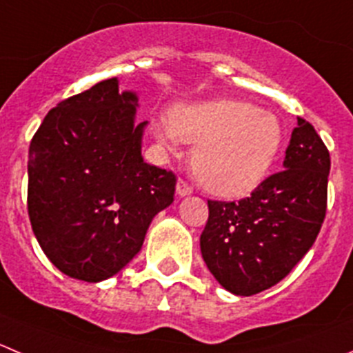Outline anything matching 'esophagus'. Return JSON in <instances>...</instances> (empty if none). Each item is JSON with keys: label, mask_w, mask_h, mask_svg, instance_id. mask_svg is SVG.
Here are the masks:
<instances>
[{"label": "esophagus", "mask_w": 353, "mask_h": 353, "mask_svg": "<svg viewBox=\"0 0 353 353\" xmlns=\"http://www.w3.org/2000/svg\"><path fill=\"white\" fill-rule=\"evenodd\" d=\"M176 194H179L180 197L190 196V194H192V187H190L183 179H179V182H176Z\"/></svg>", "instance_id": "34e87169"}]
</instances>
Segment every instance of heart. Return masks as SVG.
I'll return each instance as SVG.
<instances>
[{"instance_id": "1", "label": "heart", "mask_w": 353, "mask_h": 353, "mask_svg": "<svg viewBox=\"0 0 353 353\" xmlns=\"http://www.w3.org/2000/svg\"><path fill=\"white\" fill-rule=\"evenodd\" d=\"M166 149L196 143L190 164L197 180L221 197H239L256 189L283 147L277 116L243 100H208L174 107L171 117L154 124Z\"/></svg>"}]
</instances>
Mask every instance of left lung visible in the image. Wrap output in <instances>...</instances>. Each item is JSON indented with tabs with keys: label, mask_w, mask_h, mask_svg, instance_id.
I'll use <instances>...</instances> for the list:
<instances>
[{
	"label": "left lung",
	"mask_w": 353,
	"mask_h": 353,
	"mask_svg": "<svg viewBox=\"0 0 353 353\" xmlns=\"http://www.w3.org/2000/svg\"><path fill=\"white\" fill-rule=\"evenodd\" d=\"M283 168L250 197L208 201L201 253L214 279L237 296L261 293L283 281L315 243L324 221L330 150L301 117Z\"/></svg>",
	"instance_id": "left-lung-1"
}]
</instances>
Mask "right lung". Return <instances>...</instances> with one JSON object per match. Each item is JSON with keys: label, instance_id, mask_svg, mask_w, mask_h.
I'll use <instances>...</instances> for the list:
<instances>
[{"label": "right lung", "instance_id": "1", "mask_svg": "<svg viewBox=\"0 0 353 353\" xmlns=\"http://www.w3.org/2000/svg\"><path fill=\"white\" fill-rule=\"evenodd\" d=\"M117 78L53 107L29 147L28 211L48 260L100 283L133 260L150 221L173 203L176 176L142 157L147 123Z\"/></svg>", "mask_w": 353, "mask_h": 353}]
</instances>
